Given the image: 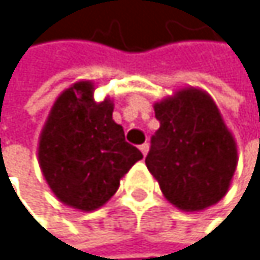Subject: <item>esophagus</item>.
<instances>
[{"label":"esophagus","instance_id":"34e87169","mask_svg":"<svg viewBox=\"0 0 260 260\" xmlns=\"http://www.w3.org/2000/svg\"><path fill=\"white\" fill-rule=\"evenodd\" d=\"M140 151H142V154H143V155H146V154H148V151H149V143H143V145H140Z\"/></svg>","mask_w":260,"mask_h":260}]
</instances>
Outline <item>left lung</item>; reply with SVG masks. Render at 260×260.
<instances>
[{
	"label": "left lung",
	"mask_w": 260,
	"mask_h": 260,
	"mask_svg": "<svg viewBox=\"0 0 260 260\" xmlns=\"http://www.w3.org/2000/svg\"><path fill=\"white\" fill-rule=\"evenodd\" d=\"M160 127L151 139L146 166L171 205L194 213L228 192L237 145L216 102L200 87H183L154 103Z\"/></svg>",
	"instance_id": "obj_1"
}]
</instances>
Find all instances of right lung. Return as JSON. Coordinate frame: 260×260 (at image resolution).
I'll return each instance as SVG.
<instances>
[{
    "label": "right lung",
    "mask_w": 260,
    "mask_h": 260,
    "mask_svg": "<svg viewBox=\"0 0 260 260\" xmlns=\"http://www.w3.org/2000/svg\"><path fill=\"white\" fill-rule=\"evenodd\" d=\"M94 83L81 80L55 100L38 142L41 173L61 203L94 211L117 192L120 180L143 158L112 120L114 102L94 100Z\"/></svg>",
    "instance_id": "obj_1"
}]
</instances>
